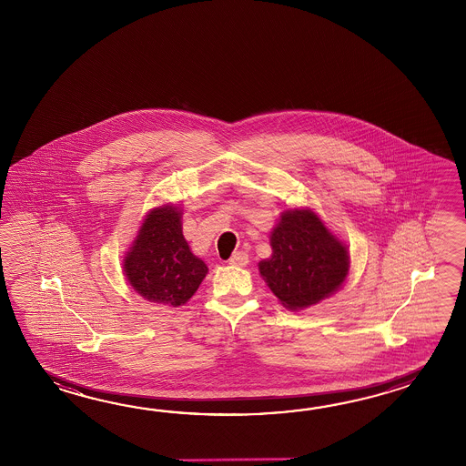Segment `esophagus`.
<instances>
[{
    "label": "esophagus",
    "mask_w": 466,
    "mask_h": 466,
    "mask_svg": "<svg viewBox=\"0 0 466 466\" xmlns=\"http://www.w3.org/2000/svg\"><path fill=\"white\" fill-rule=\"evenodd\" d=\"M248 261L249 259L245 251H237V253H233V257L229 258V265H233V267H247Z\"/></svg>",
    "instance_id": "34e87169"
}]
</instances>
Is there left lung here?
<instances>
[{
  "label": "left lung",
  "mask_w": 466,
  "mask_h": 466,
  "mask_svg": "<svg viewBox=\"0 0 466 466\" xmlns=\"http://www.w3.org/2000/svg\"><path fill=\"white\" fill-rule=\"evenodd\" d=\"M271 257L259 275L288 309H305L335 295L350 273L347 243L311 208H288L269 231Z\"/></svg>",
  "instance_id": "left-lung-1"
}]
</instances>
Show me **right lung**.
Listing matches in <instances>:
<instances>
[{
    "mask_svg": "<svg viewBox=\"0 0 466 466\" xmlns=\"http://www.w3.org/2000/svg\"><path fill=\"white\" fill-rule=\"evenodd\" d=\"M183 209L167 203L149 209L123 257V273L139 297L178 308L208 275L183 237Z\"/></svg>",
    "mask_w": 466,
    "mask_h": 466,
    "instance_id": "right-lung-1",
    "label": "right lung"
}]
</instances>
